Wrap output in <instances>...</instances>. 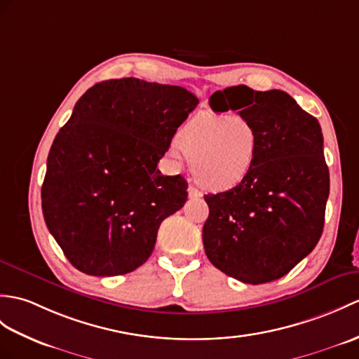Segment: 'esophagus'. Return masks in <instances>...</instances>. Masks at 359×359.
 <instances>
[{
    "label": "esophagus",
    "instance_id": "obj_1",
    "mask_svg": "<svg viewBox=\"0 0 359 359\" xmlns=\"http://www.w3.org/2000/svg\"><path fill=\"white\" fill-rule=\"evenodd\" d=\"M188 196L193 197V198H197V197H202V193L197 188H194L193 185L188 187Z\"/></svg>",
    "mask_w": 359,
    "mask_h": 359
}]
</instances>
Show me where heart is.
<instances>
[{
  "mask_svg": "<svg viewBox=\"0 0 359 359\" xmlns=\"http://www.w3.org/2000/svg\"><path fill=\"white\" fill-rule=\"evenodd\" d=\"M171 157L180 163L183 157L193 163V172L200 185L212 189H231L252 172L260 136L255 125L243 116L197 114L176 135Z\"/></svg>",
  "mask_w": 359,
  "mask_h": 359,
  "instance_id": "obj_1",
  "label": "heart"
}]
</instances>
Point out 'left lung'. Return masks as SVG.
<instances>
[{"mask_svg":"<svg viewBox=\"0 0 359 359\" xmlns=\"http://www.w3.org/2000/svg\"><path fill=\"white\" fill-rule=\"evenodd\" d=\"M210 105L251 121L260 148L246 180L205 196V252L236 280H278L313 251L323 232L330 182L321 127L281 90L228 87L215 91Z\"/></svg>","mask_w":359,"mask_h":359,"instance_id":"obj_1","label":"left lung"}]
</instances>
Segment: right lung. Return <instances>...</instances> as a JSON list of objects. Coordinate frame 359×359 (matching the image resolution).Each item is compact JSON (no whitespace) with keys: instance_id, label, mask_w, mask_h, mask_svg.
I'll return each instance as SVG.
<instances>
[{"instance_id":"add662e5","label":"right lung","mask_w":359,"mask_h":359,"mask_svg":"<svg viewBox=\"0 0 359 359\" xmlns=\"http://www.w3.org/2000/svg\"><path fill=\"white\" fill-rule=\"evenodd\" d=\"M198 99L136 78L88 88L47 157L41 200L50 234L78 271L114 277L151 255L161 223L188 198L180 174L157 170Z\"/></svg>"}]
</instances>
